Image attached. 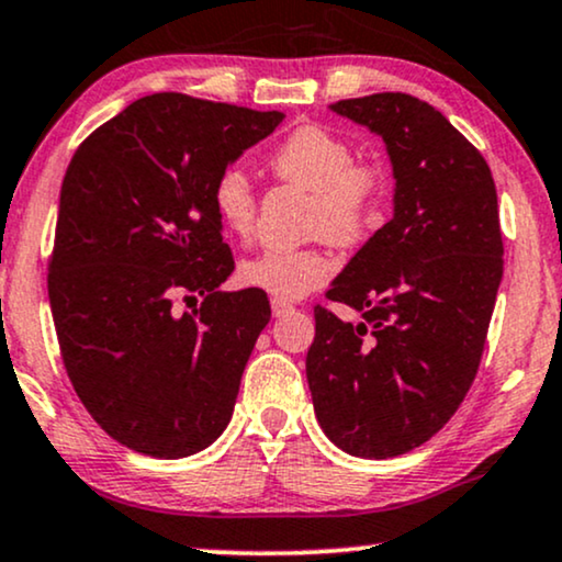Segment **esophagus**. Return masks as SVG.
<instances>
[{"label": "esophagus", "instance_id": "1", "mask_svg": "<svg viewBox=\"0 0 562 562\" xmlns=\"http://www.w3.org/2000/svg\"><path fill=\"white\" fill-rule=\"evenodd\" d=\"M290 308H293V303L280 301V299H272V314H274V316H285Z\"/></svg>", "mask_w": 562, "mask_h": 562}]
</instances>
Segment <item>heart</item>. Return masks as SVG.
Listing matches in <instances>:
<instances>
[{"instance_id": "1", "label": "heart", "mask_w": 562, "mask_h": 562, "mask_svg": "<svg viewBox=\"0 0 562 562\" xmlns=\"http://www.w3.org/2000/svg\"><path fill=\"white\" fill-rule=\"evenodd\" d=\"M269 167L280 180L311 191L308 229L335 243L361 238L390 188V172L382 159H353V146L346 135L324 125H303L290 133L272 151ZM212 204L229 235L248 238L254 233L256 191L243 167H227L216 175ZM329 274L333 259L316 246L267 248L238 269L243 285L280 301L303 299L327 282Z\"/></svg>"}]
</instances>
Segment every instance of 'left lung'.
<instances>
[{
    "label": "left lung",
    "mask_w": 562,
    "mask_h": 562,
    "mask_svg": "<svg viewBox=\"0 0 562 562\" xmlns=\"http://www.w3.org/2000/svg\"><path fill=\"white\" fill-rule=\"evenodd\" d=\"M369 127L395 178L392 220L316 306L306 380L324 435L356 458H395L435 437L474 382L503 280L490 165L442 112L408 93L329 104Z\"/></svg>",
    "instance_id": "left-lung-1"
}]
</instances>
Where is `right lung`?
<instances>
[{"label": "right lung", "mask_w": 562, "mask_h": 562, "mask_svg": "<svg viewBox=\"0 0 562 562\" xmlns=\"http://www.w3.org/2000/svg\"><path fill=\"white\" fill-rule=\"evenodd\" d=\"M282 112L151 93L97 127L59 191L49 303L80 403L151 458L209 448L233 416L267 327L263 290H222L235 261L212 204L216 175ZM182 294L205 299L179 314Z\"/></svg>", "instance_id": "1"}]
</instances>
